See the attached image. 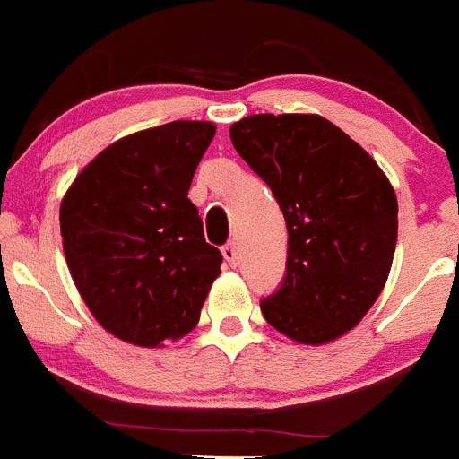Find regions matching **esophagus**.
<instances>
[{
	"mask_svg": "<svg viewBox=\"0 0 459 459\" xmlns=\"http://www.w3.org/2000/svg\"><path fill=\"white\" fill-rule=\"evenodd\" d=\"M222 256H225L227 264L234 265V268H237V264H238L237 243H227V246H222Z\"/></svg>",
	"mask_w": 459,
	"mask_h": 459,
	"instance_id": "1",
	"label": "esophagus"
}]
</instances>
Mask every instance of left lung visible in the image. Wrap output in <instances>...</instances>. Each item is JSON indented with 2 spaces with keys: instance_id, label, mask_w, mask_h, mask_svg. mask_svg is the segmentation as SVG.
<instances>
[{
  "instance_id": "8db88e82",
  "label": "left lung",
  "mask_w": 459,
  "mask_h": 459,
  "mask_svg": "<svg viewBox=\"0 0 459 459\" xmlns=\"http://www.w3.org/2000/svg\"><path fill=\"white\" fill-rule=\"evenodd\" d=\"M230 137L273 189L288 227L286 277L261 299V313L295 342L340 338L363 320L390 274L399 230L390 180L320 115H252Z\"/></svg>"
}]
</instances>
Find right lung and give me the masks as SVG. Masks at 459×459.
Here are the masks:
<instances>
[{
  "mask_svg": "<svg viewBox=\"0 0 459 459\" xmlns=\"http://www.w3.org/2000/svg\"><path fill=\"white\" fill-rule=\"evenodd\" d=\"M216 134L171 121L119 139L76 176L60 204L69 273L96 322L137 347L189 333L222 255L186 198Z\"/></svg>",
  "mask_w": 459,
  "mask_h": 459,
  "instance_id": "right-lung-1",
  "label": "right lung"
}]
</instances>
